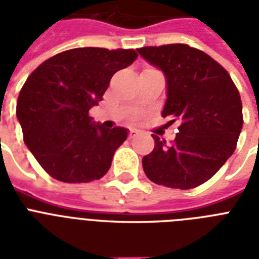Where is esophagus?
<instances>
[{
	"instance_id": "esophagus-1",
	"label": "esophagus",
	"mask_w": 259,
	"mask_h": 259,
	"mask_svg": "<svg viewBox=\"0 0 259 259\" xmlns=\"http://www.w3.org/2000/svg\"><path fill=\"white\" fill-rule=\"evenodd\" d=\"M138 136V132L137 130H130L129 132V138H134Z\"/></svg>"
}]
</instances>
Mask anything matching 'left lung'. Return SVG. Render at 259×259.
Listing matches in <instances>:
<instances>
[{
    "label": "left lung",
    "instance_id": "8db88e82",
    "mask_svg": "<svg viewBox=\"0 0 259 259\" xmlns=\"http://www.w3.org/2000/svg\"><path fill=\"white\" fill-rule=\"evenodd\" d=\"M137 51L165 76L161 115L180 122L172 144L153 136V152L142 158L144 172L158 185L195 188L209 180L235 150L243 126L238 89L219 63L187 44Z\"/></svg>",
    "mask_w": 259,
    "mask_h": 259
}]
</instances>
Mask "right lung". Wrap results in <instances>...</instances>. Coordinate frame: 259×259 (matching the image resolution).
<instances>
[{
	"instance_id": "obj_1",
	"label": "right lung",
	"mask_w": 259,
	"mask_h": 259,
	"mask_svg": "<svg viewBox=\"0 0 259 259\" xmlns=\"http://www.w3.org/2000/svg\"><path fill=\"white\" fill-rule=\"evenodd\" d=\"M137 58L133 50L75 48L46 60L26 79L16 115L25 145L54 179L89 183L110 169L127 129H106L89 110L102 101L111 76Z\"/></svg>"
}]
</instances>
